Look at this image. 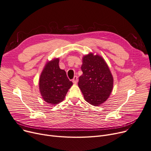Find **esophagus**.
Returning <instances> with one entry per match:
<instances>
[{
	"label": "esophagus",
	"mask_w": 151,
	"mask_h": 151,
	"mask_svg": "<svg viewBox=\"0 0 151 151\" xmlns=\"http://www.w3.org/2000/svg\"><path fill=\"white\" fill-rule=\"evenodd\" d=\"M78 81V76H74L73 79H72V81H73V83L74 84H77Z\"/></svg>",
	"instance_id": "1"
}]
</instances>
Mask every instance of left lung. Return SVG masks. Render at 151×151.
<instances>
[{
    "label": "left lung",
    "mask_w": 151,
    "mask_h": 151,
    "mask_svg": "<svg viewBox=\"0 0 151 151\" xmlns=\"http://www.w3.org/2000/svg\"><path fill=\"white\" fill-rule=\"evenodd\" d=\"M83 75L78 86L86 101L95 106L104 103L112 92L114 78L104 59L90 53L83 58Z\"/></svg>",
    "instance_id": "obj_1"
}]
</instances>
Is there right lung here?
I'll return each instance as SVG.
<instances>
[{
	"label": "right lung",
	"instance_id": "1",
	"mask_svg": "<svg viewBox=\"0 0 151 151\" xmlns=\"http://www.w3.org/2000/svg\"><path fill=\"white\" fill-rule=\"evenodd\" d=\"M59 58L47 62L39 78V87L42 98L52 105L63 101L68 89L73 85L65 70L59 68Z\"/></svg>",
	"mask_w": 151,
	"mask_h": 151
}]
</instances>
